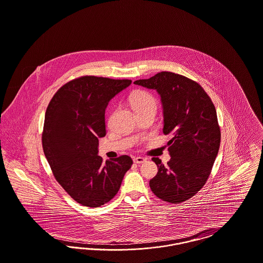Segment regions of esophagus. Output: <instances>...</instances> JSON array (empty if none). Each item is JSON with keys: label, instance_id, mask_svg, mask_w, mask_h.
<instances>
[{"label": "esophagus", "instance_id": "obj_1", "mask_svg": "<svg viewBox=\"0 0 263 263\" xmlns=\"http://www.w3.org/2000/svg\"><path fill=\"white\" fill-rule=\"evenodd\" d=\"M133 161H134V163H137V164H141V163L146 162V159L143 158V157H136V158H134Z\"/></svg>", "mask_w": 263, "mask_h": 263}]
</instances>
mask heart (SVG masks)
Instances as JSON below:
<instances>
[{
	"label": "heart",
	"mask_w": 263,
	"mask_h": 263,
	"mask_svg": "<svg viewBox=\"0 0 263 263\" xmlns=\"http://www.w3.org/2000/svg\"><path fill=\"white\" fill-rule=\"evenodd\" d=\"M130 104L135 112L137 113L150 108L156 109L157 101L149 91L137 90L131 95Z\"/></svg>",
	"instance_id": "heart-1"
}]
</instances>
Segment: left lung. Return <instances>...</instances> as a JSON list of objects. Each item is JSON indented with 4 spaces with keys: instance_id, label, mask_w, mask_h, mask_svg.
Returning a JSON list of instances; mask_svg holds the SVG:
<instances>
[{
    "instance_id": "1",
    "label": "left lung",
    "mask_w": 263,
    "mask_h": 263,
    "mask_svg": "<svg viewBox=\"0 0 263 263\" xmlns=\"http://www.w3.org/2000/svg\"><path fill=\"white\" fill-rule=\"evenodd\" d=\"M135 85L156 89L163 104L164 135L171 160L164 166L153 158L158 174L150 187L160 199L178 204L194 196L205 184L218 155L221 132L212 100L199 84L184 76L161 72Z\"/></svg>"
}]
</instances>
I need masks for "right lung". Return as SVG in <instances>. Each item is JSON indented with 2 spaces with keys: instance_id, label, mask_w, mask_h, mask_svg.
I'll list each match as a JSON object with an SVG mask.
<instances>
[{
  "instance_id": "1",
  "label": "right lung",
  "mask_w": 263,
  "mask_h": 263,
  "mask_svg": "<svg viewBox=\"0 0 263 263\" xmlns=\"http://www.w3.org/2000/svg\"><path fill=\"white\" fill-rule=\"evenodd\" d=\"M130 85V80L81 77L59 88L46 109L44 155L56 180L84 206L96 208L111 200L133 163L128 156L102 163L98 155L108 102Z\"/></svg>"
}]
</instances>
